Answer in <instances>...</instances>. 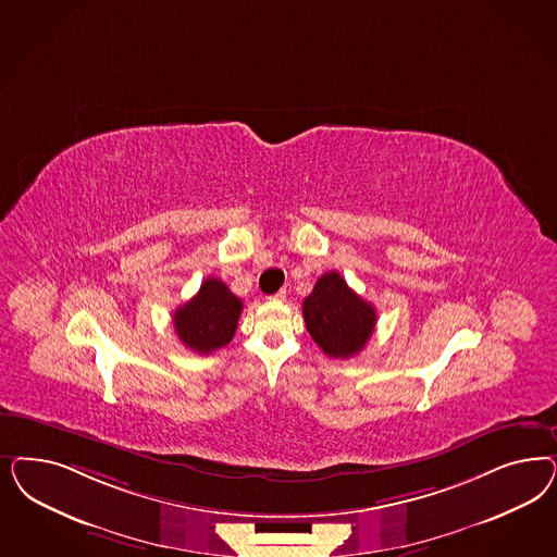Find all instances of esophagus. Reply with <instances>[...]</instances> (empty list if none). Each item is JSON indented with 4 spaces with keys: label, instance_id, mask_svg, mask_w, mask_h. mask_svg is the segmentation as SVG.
<instances>
[{
    "label": "esophagus",
    "instance_id": "34e87169",
    "mask_svg": "<svg viewBox=\"0 0 557 557\" xmlns=\"http://www.w3.org/2000/svg\"><path fill=\"white\" fill-rule=\"evenodd\" d=\"M270 299H272V301H285V299H287V290H285V288H281V290H278V293H274Z\"/></svg>",
    "mask_w": 557,
    "mask_h": 557
}]
</instances>
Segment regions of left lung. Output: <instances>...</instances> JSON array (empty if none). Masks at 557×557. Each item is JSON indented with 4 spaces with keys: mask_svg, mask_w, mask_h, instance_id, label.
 <instances>
[{
    "mask_svg": "<svg viewBox=\"0 0 557 557\" xmlns=\"http://www.w3.org/2000/svg\"><path fill=\"white\" fill-rule=\"evenodd\" d=\"M307 332L332 359L359 355L373 336L377 313L338 272H325L304 301Z\"/></svg>",
    "mask_w": 557,
    "mask_h": 557,
    "instance_id": "left-lung-1",
    "label": "left lung"
}]
</instances>
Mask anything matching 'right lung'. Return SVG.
<instances>
[{
	"label": "right lung",
	"mask_w": 557,
	"mask_h": 557,
	"mask_svg": "<svg viewBox=\"0 0 557 557\" xmlns=\"http://www.w3.org/2000/svg\"><path fill=\"white\" fill-rule=\"evenodd\" d=\"M244 304L223 281L209 276L197 295L174 311V330L182 344L209 355L234 338Z\"/></svg>",
	"instance_id": "obj_1"
}]
</instances>
